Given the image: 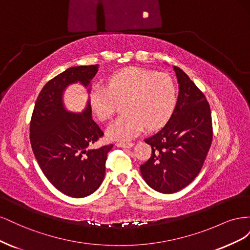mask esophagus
Returning <instances> with one entry per match:
<instances>
[{
  "mask_svg": "<svg viewBox=\"0 0 250 250\" xmlns=\"http://www.w3.org/2000/svg\"><path fill=\"white\" fill-rule=\"evenodd\" d=\"M116 146L120 148H131L134 146L133 143H123V142H119L116 143Z\"/></svg>",
  "mask_w": 250,
  "mask_h": 250,
  "instance_id": "1",
  "label": "esophagus"
}]
</instances>
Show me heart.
Listing matches in <instances>:
<instances>
[{
	"mask_svg": "<svg viewBox=\"0 0 250 250\" xmlns=\"http://www.w3.org/2000/svg\"><path fill=\"white\" fill-rule=\"evenodd\" d=\"M116 99H124L125 112L108 126L106 133L111 140L127 141L145 126L155 129L167 122L176 102V88L167 74L127 67L111 75L108 86L97 84L89 92L90 107L102 121L113 115Z\"/></svg>",
	"mask_w": 250,
	"mask_h": 250,
	"instance_id": "1",
	"label": "heart"
}]
</instances>
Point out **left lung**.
<instances>
[{
	"label": "left lung",
	"mask_w": 250,
	"mask_h": 250,
	"mask_svg": "<svg viewBox=\"0 0 250 250\" xmlns=\"http://www.w3.org/2000/svg\"><path fill=\"white\" fill-rule=\"evenodd\" d=\"M178 97L162 129L145 142L152 154L140 170L153 190L172 194L190 185L200 172L213 139L209 104L190 77L173 66Z\"/></svg>",
	"instance_id": "left-lung-1"
}]
</instances>
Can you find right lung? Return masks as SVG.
<instances>
[{
  "label": "right lung",
  "instance_id": "1",
  "mask_svg": "<svg viewBox=\"0 0 250 250\" xmlns=\"http://www.w3.org/2000/svg\"><path fill=\"white\" fill-rule=\"evenodd\" d=\"M99 64L72 66L50 80L35 102L30 141L42 171L62 193L82 198L96 192L105 176V163L113 145L90 148L103 131L92 118L89 96L84 109L66 108V88L79 84L89 95Z\"/></svg>",
  "mask_w": 250,
  "mask_h": 250
}]
</instances>
